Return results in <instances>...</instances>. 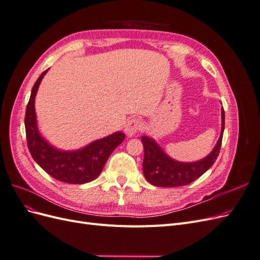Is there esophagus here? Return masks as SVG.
<instances>
[{
    "mask_svg": "<svg viewBox=\"0 0 260 260\" xmlns=\"http://www.w3.org/2000/svg\"><path fill=\"white\" fill-rule=\"evenodd\" d=\"M144 128L143 121L139 119V118H131V119L127 122L124 127V131L129 137L135 136L136 133L142 131Z\"/></svg>",
    "mask_w": 260,
    "mask_h": 260,
    "instance_id": "obj_1",
    "label": "esophagus"
}]
</instances>
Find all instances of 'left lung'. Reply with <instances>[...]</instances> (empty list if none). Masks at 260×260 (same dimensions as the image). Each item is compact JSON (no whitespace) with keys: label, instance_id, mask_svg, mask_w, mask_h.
<instances>
[{"label":"left lung","instance_id":"left-lung-1","mask_svg":"<svg viewBox=\"0 0 260 260\" xmlns=\"http://www.w3.org/2000/svg\"><path fill=\"white\" fill-rule=\"evenodd\" d=\"M221 135L212 152L205 158L195 162H179L171 159L155 141L147 137H142L144 147L143 174L149 183L156 186L176 187L190 184L214 165L220 152L224 130V111L222 108Z\"/></svg>","mask_w":260,"mask_h":260}]
</instances>
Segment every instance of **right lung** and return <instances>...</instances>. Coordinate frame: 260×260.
Wrapping results in <instances>:
<instances>
[{
	"label": "right lung",
	"instance_id": "right-lung-1",
	"mask_svg": "<svg viewBox=\"0 0 260 260\" xmlns=\"http://www.w3.org/2000/svg\"><path fill=\"white\" fill-rule=\"evenodd\" d=\"M46 72L48 69L36 81L26 108L25 127L29 152L39 166L54 179L72 184L90 182L100 176L109 155L122 143L124 133L116 132L104 139L94 141L79 151L62 152L52 147L38 131L35 112L36 94Z\"/></svg>",
	"mask_w": 260,
	"mask_h": 260
}]
</instances>
